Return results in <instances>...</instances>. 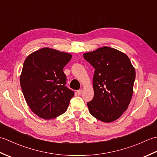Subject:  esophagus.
Instances as JSON below:
<instances>
[{
	"label": "esophagus",
	"mask_w": 157,
	"mask_h": 157,
	"mask_svg": "<svg viewBox=\"0 0 157 157\" xmlns=\"http://www.w3.org/2000/svg\"><path fill=\"white\" fill-rule=\"evenodd\" d=\"M77 93H78V95H81V94L82 93V90H79L77 91Z\"/></svg>",
	"instance_id": "obj_1"
}]
</instances>
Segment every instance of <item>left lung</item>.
<instances>
[{
    "instance_id": "left-lung-1",
    "label": "left lung",
    "mask_w": 157,
    "mask_h": 157,
    "mask_svg": "<svg viewBox=\"0 0 157 157\" xmlns=\"http://www.w3.org/2000/svg\"><path fill=\"white\" fill-rule=\"evenodd\" d=\"M84 57L95 69L94 98L87 103L90 113L102 122L114 121L131 101L135 68L125 53L109 46L86 52Z\"/></svg>"
}]
</instances>
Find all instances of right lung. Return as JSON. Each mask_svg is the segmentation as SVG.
Wrapping results in <instances>:
<instances>
[{
	"label": "right lung",
	"instance_id": "obj_1",
	"mask_svg": "<svg viewBox=\"0 0 157 157\" xmlns=\"http://www.w3.org/2000/svg\"><path fill=\"white\" fill-rule=\"evenodd\" d=\"M71 57L70 53L44 47L25 59L20 85L29 107L39 117L54 119L67 109L74 92L65 86L63 68Z\"/></svg>",
	"mask_w": 157,
	"mask_h": 157
}]
</instances>
